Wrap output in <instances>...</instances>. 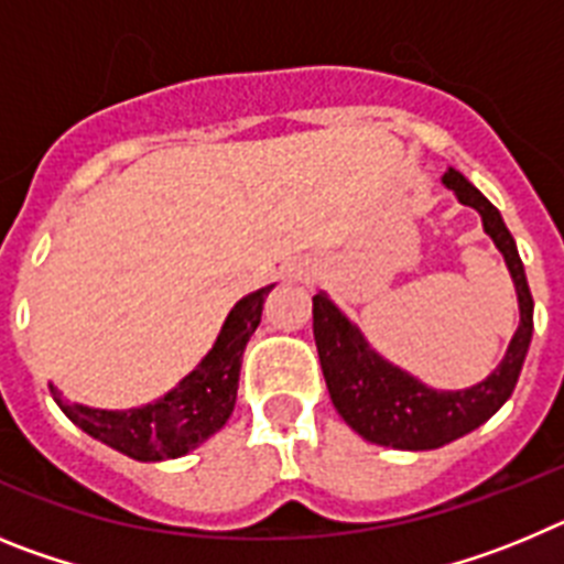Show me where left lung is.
Instances as JSON below:
<instances>
[{"mask_svg":"<svg viewBox=\"0 0 564 564\" xmlns=\"http://www.w3.org/2000/svg\"><path fill=\"white\" fill-rule=\"evenodd\" d=\"M443 183L457 194L463 206L477 208L482 228L506 259L520 302V327L486 381L468 390H432L378 356L361 330L327 299V293L313 296V338L333 406L364 441L392 449H441L486 423L514 392L534 333V299L528 291L517 242L500 212L455 169L443 174Z\"/></svg>","mask_w":564,"mask_h":564,"instance_id":"obj_1","label":"left lung"}]
</instances>
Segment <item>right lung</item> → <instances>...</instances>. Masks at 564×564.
Returning a JSON list of instances; mask_svg holds the SVG:
<instances>
[{
  "label": "right lung",
  "instance_id": "right-lung-1",
  "mask_svg": "<svg viewBox=\"0 0 564 564\" xmlns=\"http://www.w3.org/2000/svg\"><path fill=\"white\" fill-rule=\"evenodd\" d=\"M273 285L248 293L231 307L220 336L186 378L172 392L138 410H93L84 403H67L50 383L53 401L64 415L89 437L107 443L121 455L141 463L183 457L203 441L220 432L237 403L239 367L248 338L262 318V305Z\"/></svg>",
  "mask_w": 564,
  "mask_h": 564
}]
</instances>
